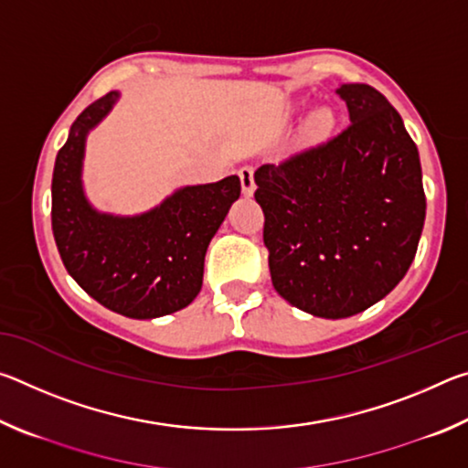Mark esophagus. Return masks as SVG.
Segmentation results:
<instances>
[{
	"mask_svg": "<svg viewBox=\"0 0 468 468\" xmlns=\"http://www.w3.org/2000/svg\"><path fill=\"white\" fill-rule=\"evenodd\" d=\"M239 179H241V189L245 196H251L253 189H256V181H253V169L243 167L239 169Z\"/></svg>",
	"mask_w": 468,
	"mask_h": 468,
	"instance_id": "obj_1",
	"label": "esophagus"
}]
</instances>
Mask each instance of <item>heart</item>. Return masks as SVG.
<instances>
[{
    "instance_id": "heart-1",
    "label": "heart",
    "mask_w": 468,
    "mask_h": 468,
    "mask_svg": "<svg viewBox=\"0 0 468 468\" xmlns=\"http://www.w3.org/2000/svg\"><path fill=\"white\" fill-rule=\"evenodd\" d=\"M332 128H335V113H332V111L326 107L315 111V113L312 115V122H310L312 136H315V138L328 136Z\"/></svg>"
}]
</instances>
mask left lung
I'll return each instance as SVG.
<instances>
[{
    "label": "left lung",
    "instance_id": "obj_1",
    "mask_svg": "<svg viewBox=\"0 0 468 468\" xmlns=\"http://www.w3.org/2000/svg\"><path fill=\"white\" fill-rule=\"evenodd\" d=\"M343 132L256 173L276 292L320 318H348L407 274L425 223L415 142L369 84H343Z\"/></svg>",
    "mask_w": 468,
    "mask_h": 468
}]
</instances>
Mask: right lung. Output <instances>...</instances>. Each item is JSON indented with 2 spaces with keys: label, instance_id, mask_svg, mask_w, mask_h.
Segmentation results:
<instances>
[{
  "label": "right lung",
  "instance_id": "obj_1",
  "mask_svg": "<svg viewBox=\"0 0 468 468\" xmlns=\"http://www.w3.org/2000/svg\"><path fill=\"white\" fill-rule=\"evenodd\" d=\"M120 94L90 102L55 158L51 227L69 276L107 310L150 320L184 310L202 289L204 256L231 204L237 176L189 186L140 217L101 215L82 192L84 140Z\"/></svg>",
  "mask_w": 468,
  "mask_h": 468
}]
</instances>
